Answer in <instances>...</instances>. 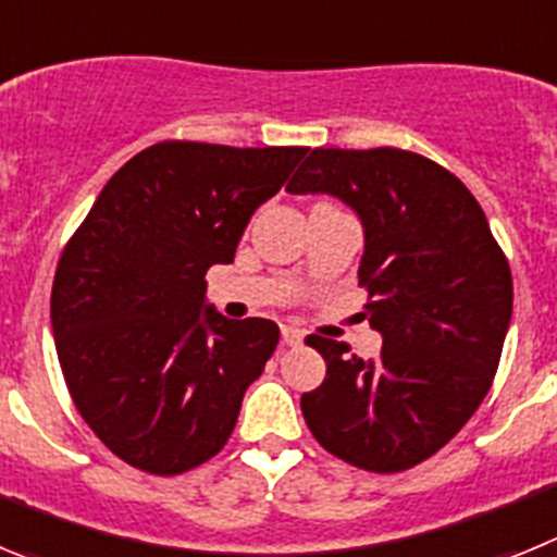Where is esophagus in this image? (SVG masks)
I'll list each match as a JSON object with an SVG mask.
<instances>
[{"instance_id": "34e87169", "label": "esophagus", "mask_w": 557, "mask_h": 557, "mask_svg": "<svg viewBox=\"0 0 557 557\" xmlns=\"http://www.w3.org/2000/svg\"><path fill=\"white\" fill-rule=\"evenodd\" d=\"M282 343L284 346H301L304 332L298 326H282Z\"/></svg>"}]
</instances>
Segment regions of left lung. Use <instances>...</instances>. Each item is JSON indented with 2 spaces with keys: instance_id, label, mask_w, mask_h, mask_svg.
Segmentation results:
<instances>
[{
  "instance_id": "8db88e82",
  "label": "left lung",
  "mask_w": 557,
  "mask_h": 557,
  "mask_svg": "<svg viewBox=\"0 0 557 557\" xmlns=\"http://www.w3.org/2000/svg\"><path fill=\"white\" fill-rule=\"evenodd\" d=\"M287 191L334 195L359 214L362 318L382 334L376 359L309 334L326 359L323 385L301 396L309 432L357 469H412L491 391L513 312L508 259L462 181L418 152L314 147Z\"/></svg>"
}]
</instances>
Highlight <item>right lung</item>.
I'll use <instances>...</instances> for the list:
<instances>
[{"mask_svg": "<svg viewBox=\"0 0 557 557\" xmlns=\"http://www.w3.org/2000/svg\"><path fill=\"white\" fill-rule=\"evenodd\" d=\"M307 147L159 141L113 172L61 253L52 334L77 412L113 455L172 476L231 437L278 346L264 318L206 307V270L234 262Z\"/></svg>", "mask_w": 557, "mask_h": 557, "instance_id": "obj_1", "label": "right lung"}]
</instances>
